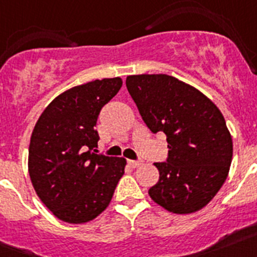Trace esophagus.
Masks as SVG:
<instances>
[{"label": "esophagus", "instance_id": "34e87169", "mask_svg": "<svg viewBox=\"0 0 257 257\" xmlns=\"http://www.w3.org/2000/svg\"><path fill=\"white\" fill-rule=\"evenodd\" d=\"M128 165L131 167H138V166L142 165V161H134V160H128Z\"/></svg>", "mask_w": 257, "mask_h": 257}]
</instances>
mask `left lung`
Wrapping results in <instances>:
<instances>
[{"label": "left lung", "mask_w": 257, "mask_h": 257, "mask_svg": "<svg viewBox=\"0 0 257 257\" xmlns=\"http://www.w3.org/2000/svg\"><path fill=\"white\" fill-rule=\"evenodd\" d=\"M126 87L149 130L167 136L169 156L154 163L160 180L149 189L151 198L174 213L203 208L226 180L233 157L219 108L197 88L167 74L128 76Z\"/></svg>", "instance_id": "8db88e82"}]
</instances>
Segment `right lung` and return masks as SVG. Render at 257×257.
<instances>
[{
  "mask_svg": "<svg viewBox=\"0 0 257 257\" xmlns=\"http://www.w3.org/2000/svg\"><path fill=\"white\" fill-rule=\"evenodd\" d=\"M122 79H95L55 97L31 136L28 169L37 196L58 219L82 224L100 215L112 199L126 160L97 153L95 130L101 108Z\"/></svg>",
  "mask_w": 257,
  "mask_h": 257,
  "instance_id": "1",
  "label": "right lung"
}]
</instances>
